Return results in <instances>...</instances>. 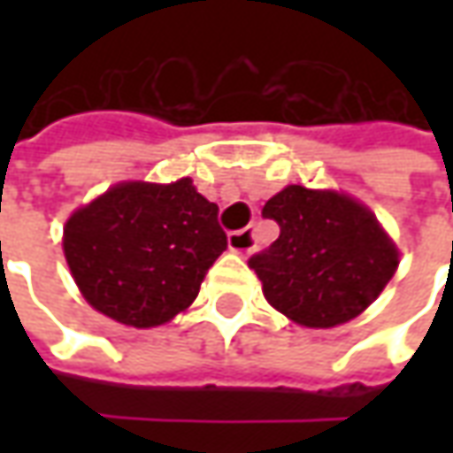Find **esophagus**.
Here are the masks:
<instances>
[{
    "label": "esophagus",
    "instance_id": "34e87169",
    "mask_svg": "<svg viewBox=\"0 0 453 453\" xmlns=\"http://www.w3.org/2000/svg\"><path fill=\"white\" fill-rule=\"evenodd\" d=\"M254 229H239L229 234V250L236 254H250L254 250Z\"/></svg>",
    "mask_w": 453,
    "mask_h": 453
}]
</instances>
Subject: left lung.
I'll return each instance as SVG.
<instances>
[{
    "mask_svg": "<svg viewBox=\"0 0 453 453\" xmlns=\"http://www.w3.org/2000/svg\"><path fill=\"white\" fill-rule=\"evenodd\" d=\"M262 217L280 224L270 250L250 267L267 303L304 327H335L357 318L398 267V250L375 214L338 191L288 186Z\"/></svg>",
    "mask_w": 453,
    "mask_h": 453,
    "instance_id": "obj_1",
    "label": "left lung"
}]
</instances>
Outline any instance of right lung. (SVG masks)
<instances>
[{"label":"right lung","mask_w":453,"mask_h":453,"mask_svg":"<svg viewBox=\"0 0 453 453\" xmlns=\"http://www.w3.org/2000/svg\"><path fill=\"white\" fill-rule=\"evenodd\" d=\"M219 206L191 179L123 181L78 209L62 250L82 297L115 322L156 327L196 300L226 250Z\"/></svg>","instance_id":"add662e5"}]
</instances>
